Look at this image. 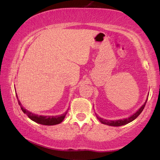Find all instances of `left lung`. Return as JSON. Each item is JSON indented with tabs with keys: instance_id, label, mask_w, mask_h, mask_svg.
I'll return each mask as SVG.
<instances>
[{
	"instance_id": "left-lung-1",
	"label": "left lung",
	"mask_w": 160,
	"mask_h": 160,
	"mask_svg": "<svg viewBox=\"0 0 160 160\" xmlns=\"http://www.w3.org/2000/svg\"><path fill=\"white\" fill-rule=\"evenodd\" d=\"M147 100H148V98H147ZM147 100H146V102H144V104L143 105V106H142L141 108H140L137 111V112H135L134 114L132 115L130 117L126 118V119H119V120H106V119H102V118H100V117H98L97 114H96V117H97L98 119L99 120L101 123L104 124H107V125L113 126V127H119V126H122V125H125V124L130 123V122H131L134 119H136V118L138 117L140 114H141V113L143 111L144 107H145V106H146V102H147Z\"/></svg>"
}]
</instances>
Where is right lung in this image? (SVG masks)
I'll return each mask as SVG.
<instances>
[{"label":"right lung","mask_w":160,"mask_h":160,"mask_svg":"<svg viewBox=\"0 0 160 160\" xmlns=\"http://www.w3.org/2000/svg\"><path fill=\"white\" fill-rule=\"evenodd\" d=\"M17 100H18L19 105L21 107L22 111L30 118V119L34 121L36 123L43 124V125H55V124H58L61 123L65 119V116H66L68 111H65V113L63 114H61L60 116H41V115H37L33 113H31L30 111L26 110L25 108L22 106L21 102H19L18 100V97L17 95Z\"/></svg>","instance_id":"obj_1"}]
</instances>
